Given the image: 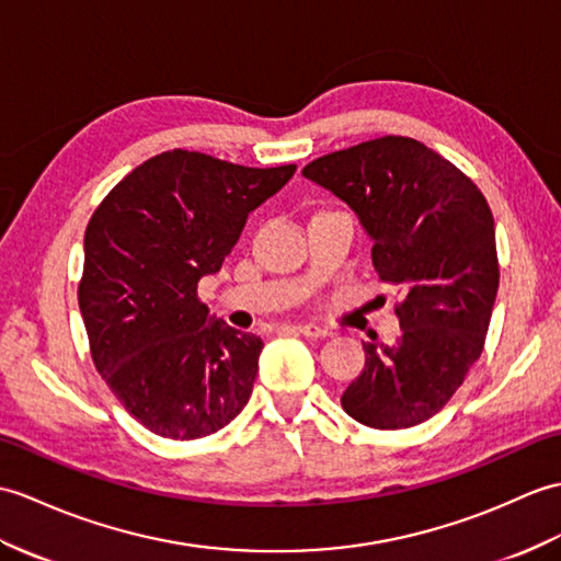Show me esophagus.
Returning <instances> with one entry per match:
<instances>
[{"label": "esophagus", "instance_id": "esophagus-1", "mask_svg": "<svg viewBox=\"0 0 561 561\" xmlns=\"http://www.w3.org/2000/svg\"><path fill=\"white\" fill-rule=\"evenodd\" d=\"M296 330L301 332V334H306V336H316V340H318V336L322 340V336H330L332 334L328 328H318V324H296Z\"/></svg>", "mask_w": 561, "mask_h": 561}]
</instances>
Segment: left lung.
I'll return each instance as SVG.
<instances>
[{
	"mask_svg": "<svg viewBox=\"0 0 561 561\" xmlns=\"http://www.w3.org/2000/svg\"><path fill=\"white\" fill-rule=\"evenodd\" d=\"M304 176L356 213L377 275L401 289V336L363 342L366 368L342 407L377 430L425 423L483 354L500 286L485 195L442 154L403 136L324 154Z\"/></svg>",
	"mask_w": 561,
	"mask_h": 561,
	"instance_id": "obj_1",
	"label": "left lung"
}]
</instances>
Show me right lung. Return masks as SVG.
I'll return each instance as SVG.
<instances>
[{
	"label": "right lung",
	"mask_w": 561,
	"mask_h": 561,
	"mask_svg": "<svg viewBox=\"0 0 561 561\" xmlns=\"http://www.w3.org/2000/svg\"><path fill=\"white\" fill-rule=\"evenodd\" d=\"M294 172L169 150L124 176L90 217L78 284L90 354L150 433L198 439L249 403L263 340L210 316L198 284Z\"/></svg>",
	"instance_id": "1"
}]
</instances>
